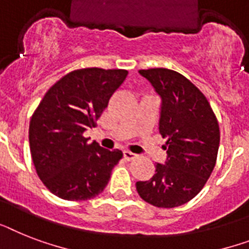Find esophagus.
I'll return each instance as SVG.
<instances>
[{
  "mask_svg": "<svg viewBox=\"0 0 249 249\" xmlns=\"http://www.w3.org/2000/svg\"><path fill=\"white\" fill-rule=\"evenodd\" d=\"M123 156H124V159L126 160V161H133V160L137 159V155H134V153L129 152V151H125L124 153H123Z\"/></svg>",
  "mask_w": 249,
  "mask_h": 249,
  "instance_id": "1",
  "label": "esophagus"
}]
</instances>
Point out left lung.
Here are the masks:
<instances>
[{
    "label": "left lung",
    "instance_id": "1",
    "mask_svg": "<svg viewBox=\"0 0 249 249\" xmlns=\"http://www.w3.org/2000/svg\"><path fill=\"white\" fill-rule=\"evenodd\" d=\"M161 97L159 130L166 138L165 165L156 163L149 180L137 192L149 205L173 209L187 203L205 187L215 167L219 123L205 94L179 72L156 68L139 70Z\"/></svg>",
    "mask_w": 249,
    "mask_h": 249
}]
</instances>
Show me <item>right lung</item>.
I'll return each instance as SVG.
<instances>
[{"label":"right lung","mask_w":249,"mask_h":249,"mask_svg":"<svg viewBox=\"0 0 249 249\" xmlns=\"http://www.w3.org/2000/svg\"><path fill=\"white\" fill-rule=\"evenodd\" d=\"M126 70L79 69L47 90L29 124V145L38 177L54 196L68 201L96 197L123 157L83 133L96 126Z\"/></svg>","instance_id":"1"}]
</instances>
